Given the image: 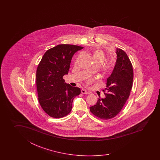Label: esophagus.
<instances>
[{
	"label": "esophagus",
	"instance_id": "esophagus-1",
	"mask_svg": "<svg viewBox=\"0 0 160 160\" xmlns=\"http://www.w3.org/2000/svg\"><path fill=\"white\" fill-rule=\"evenodd\" d=\"M81 92L83 94H89L90 93V92H87L85 89H82Z\"/></svg>",
	"mask_w": 160,
	"mask_h": 160
}]
</instances>
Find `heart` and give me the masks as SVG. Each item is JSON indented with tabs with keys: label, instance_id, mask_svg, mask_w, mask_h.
<instances>
[{
	"label": "heart",
	"instance_id": "heart-1",
	"mask_svg": "<svg viewBox=\"0 0 160 160\" xmlns=\"http://www.w3.org/2000/svg\"><path fill=\"white\" fill-rule=\"evenodd\" d=\"M93 58H102L103 59V58H104V54H103V52L102 51H101V50H97V51H95V52H94ZM92 79H88V82H87V84H88V85L90 84V83H92Z\"/></svg>",
	"mask_w": 160,
	"mask_h": 160
}]
</instances>
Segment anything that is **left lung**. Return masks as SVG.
<instances>
[{
	"mask_svg": "<svg viewBox=\"0 0 160 160\" xmlns=\"http://www.w3.org/2000/svg\"><path fill=\"white\" fill-rule=\"evenodd\" d=\"M117 58L112 74L107 79L106 88L103 90L105 98H98L90 112L99 118L111 119L116 117L129 97L133 86L132 64L126 52L117 48Z\"/></svg>",
	"mask_w": 160,
	"mask_h": 160,
	"instance_id": "left-lung-1",
	"label": "left lung"
}]
</instances>
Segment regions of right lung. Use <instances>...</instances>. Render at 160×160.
<instances>
[{
  "label": "right lung",
  "instance_id": "1",
  "mask_svg": "<svg viewBox=\"0 0 160 160\" xmlns=\"http://www.w3.org/2000/svg\"><path fill=\"white\" fill-rule=\"evenodd\" d=\"M83 47L58 44L48 50L39 62L36 74L38 101L44 112L59 118L68 115L73 99L81 89L66 84L63 77L68 74L73 55Z\"/></svg>",
  "mask_w": 160,
  "mask_h": 160
}]
</instances>
